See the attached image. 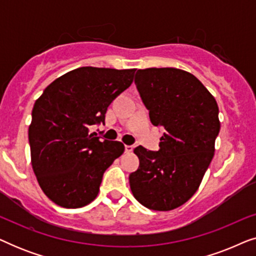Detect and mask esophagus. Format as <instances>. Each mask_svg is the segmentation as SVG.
Instances as JSON below:
<instances>
[{
  "label": "esophagus",
  "mask_w": 256,
  "mask_h": 256,
  "mask_svg": "<svg viewBox=\"0 0 256 256\" xmlns=\"http://www.w3.org/2000/svg\"><path fill=\"white\" fill-rule=\"evenodd\" d=\"M124 148H126V152H132V149H134V146H126Z\"/></svg>",
  "instance_id": "1"
}]
</instances>
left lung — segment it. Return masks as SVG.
<instances>
[{
  "instance_id": "obj_1",
  "label": "left lung",
  "mask_w": 256,
  "mask_h": 256,
  "mask_svg": "<svg viewBox=\"0 0 256 256\" xmlns=\"http://www.w3.org/2000/svg\"><path fill=\"white\" fill-rule=\"evenodd\" d=\"M135 84L152 124L163 127L164 134L158 152L142 146L134 149L140 168L129 176L130 190L146 208L171 211L196 194L214 156L220 130L218 104L184 70H138Z\"/></svg>"
}]
</instances>
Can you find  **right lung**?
<instances>
[{"label":"right lung","mask_w":256,"mask_h":256,"mask_svg":"<svg viewBox=\"0 0 256 256\" xmlns=\"http://www.w3.org/2000/svg\"><path fill=\"white\" fill-rule=\"evenodd\" d=\"M136 68L85 66L52 82L32 108L31 164L45 196L65 208L92 202L104 172L124 152V143L101 142L90 126L104 122L112 101L127 90Z\"/></svg>","instance_id":"obj_1"}]
</instances>
